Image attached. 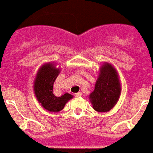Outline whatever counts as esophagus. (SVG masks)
<instances>
[{
    "mask_svg": "<svg viewBox=\"0 0 153 153\" xmlns=\"http://www.w3.org/2000/svg\"><path fill=\"white\" fill-rule=\"evenodd\" d=\"M75 97H81L82 96V93L81 92H79V93H77V94H75Z\"/></svg>",
    "mask_w": 153,
    "mask_h": 153,
    "instance_id": "obj_1",
    "label": "esophagus"
}]
</instances>
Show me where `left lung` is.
<instances>
[{
  "instance_id": "left-lung-1",
  "label": "left lung",
  "mask_w": 153,
  "mask_h": 153,
  "mask_svg": "<svg viewBox=\"0 0 153 153\" xmlns=\"http://www.w3.org/2000/svg\"><path fill=\"white\" fill-rule=\"evenodd\" d=\"M121 95V83L117 69L104 62L100 67L94 90L89 94V101L95 111L106 113L117 104Z\"/></svg>"
}]
</instances>
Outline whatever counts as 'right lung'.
<instances>
[{"instance_id":"1","label":"right lung","mask_w":153,"mask_h":153,"mask_svg":"<svg viewBox=\"0 0 153 153\" xmlns=\"http://www.w3.org/2000/svg\"><path fill=\"white\" fill-rule=\"evenodd\" d=\"M54 62H48L39 68L34 81V93L39 103L44 108L51 113L61 111L65 105L73 98V95L65 93L60 97L54 94L53 85L60 72Z\"/></svg>"}]
</instances>
